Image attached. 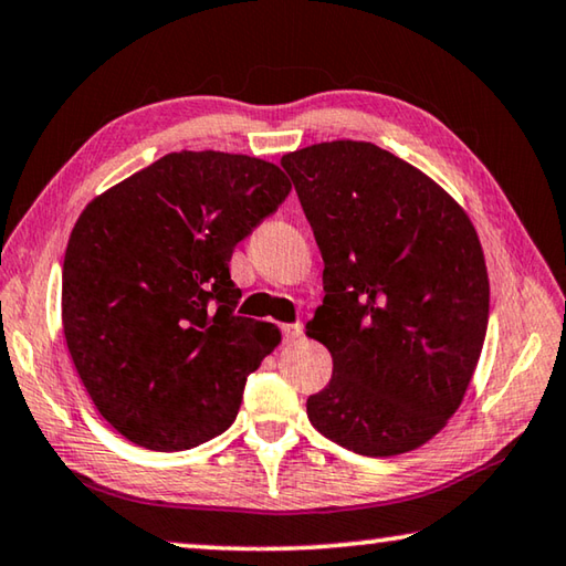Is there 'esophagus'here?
Here are the masks:
<instances>
[{
    "mask_svg": "<svg viewBox=\"0 0 566 566\" xmlns=\"http://www.w3.org/2000/svg\"><path fill=\"white\" fill-rule=\"evenodd\" d=\"M280 332H282L284 342H294V339L302 337L304 329H302L300 322H294V324H280Z\"/></svg>",
    "mask_w": 566,
    "mask_h": 566,
    "instance_id": "obj_1",
    "label": "esophagus"
}]
</instances>
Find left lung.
Returning <instances> with one entry per match:
<instances>
[{
    "instance_id": "obj_1",
    "label": "left lung",
    "mask_w": 566,
    "mask_h": 566,
    "mask_svg": "<svg viewBox=\"0 0 566 566\" xmlns=\"http://www.w3.org/2000/svg\"><path fill=\"white\" fill-rule=\"evenodd\" d=\"M282 167L324 260L306 334L334 371L306 415L349 452H411L462 405L482 354L490 280L474 227L442 187L369 142H324Z\"/></svg>"
}]
</instances>
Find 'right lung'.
Listing matches in <instances>:
<instances>
[{
    "label": "right lung",
    "instance_id": "add662e5",
    "mask_svg": "<svg viewBox=\"0 0 566 566\" xmlns=\"http://www.w3.org/2000/svg\"><path fill=\"white\" fill-rule=\"evenodd\" d=\"M290 189L256 157L171 151L76 219L64 339L94 407L129 442L181 452L232 427L280 332L234 314L229 260Z\"/></svg>",
    "mask_w": 566,
    "mask_h": 566
}]
</instances>
